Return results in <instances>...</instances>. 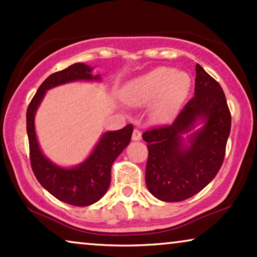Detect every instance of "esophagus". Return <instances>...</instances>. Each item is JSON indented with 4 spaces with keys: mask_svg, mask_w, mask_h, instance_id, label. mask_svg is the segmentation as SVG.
Returning <instances> with one entry per match:
<instances>
[{
    "mask_svg": "<svg viewBox=\"0 0 257 257\" xmlns=\"http://www.w3.org/2000/svg\"><path fill=\"white\" fill-rule=\"evenodd\" d=\"M132 139L135 140V142H139V140L142 139V132H140L138 128H135V131H133Z\"/></svg>",
    "mask_w": 257,
    "mask_h": 257,
    "instance_id": "obj_1",
    "label": "esophagus"
}]
</instances>
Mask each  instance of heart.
<instances>
[{"label": "heart", "mask_w": 257, "mask_h": 257, "mask_svg": "<svg viewBox=\"0 0 257 257\" xmlns=\"http://www.w3.org/2000/svg\"><path fill=\"white\" fill-rule=\"evenodd\" d=\"M189 90L188 73L159 66L128 83L124 90V99L133 106H143L152 101L151 117L157 121H168L184 105Z\"/></svg>", "instance_id": "1"}]
</instances>
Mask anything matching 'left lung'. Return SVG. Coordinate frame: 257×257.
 <instances>
[{
  "mask_svg": "<svg viewBox=\"0 0 257 257\" xmlns=\"http://www.w3.org/2000/svg\"><path fill=\"white\" fill-rule=\"evenodd\" d=\"M194 97L173 124L146 131L145 181L151 194L166 202L195 195L215 178L223 163L231 117L222 87L195 66Z\"/></svg>",
  "mask_w": 257,
  "mask_h": 257,
  "instance_id": "obj_1",
  "label": "left lung"
}]
</instances>
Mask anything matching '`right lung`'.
Listing matches in <instances>:
<instances>
[{"instance_id":"right-lung-1","label":"right lung","mask_w":257,"mask_h":257,"mask_svg":"<svg viewBox=\"0 0 257 257\" xmlns=\"http://www.w3.org/2000/svg\"><path fill=\"white\" fill-rule=\"evenodd\" d=\"M92 70V66L84 63H75L62 71L52 73L38 87L27 110L30 163L35 177L56 199L79 207L92 205L105 195L111 182L112 164L131 142L133 126L127 125L117 131L103 133L83 163L73 167H63L52 163L42 152L35 131V115L48 90L77 80L99 82L100 75L93 76Z\"/></svg>"}]
</instances>
